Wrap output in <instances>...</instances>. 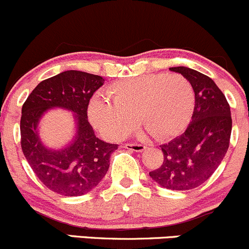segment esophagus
<instances>
[{"label":"esophagus","instance_id":"obj_1","mask_svg":"<svg viewBox=\"0 0 249 249\" xmlns=\"http://www.w3.org/2000/svg\"><path fill=\"white\" fill-rule=\"evenodd\" d=\"M125 149H129V150H132V151H136V153H141V151L145 150V145L143 144H130V143H127V144L124 145Z\"/></svg>","mask_w":249,"mask_h":249}]
</instances>
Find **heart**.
Returning <instances> with one entry per match:
<instances>
[{"label":"heart","instance_id":"heart-1","mask_svg":"<svg viewBox=\"0 0 249 249\" xmlns=\"http://www.w3.org/2000/svg\"><path fill=\"white\" fill-rule=\"evenodd\" d=\"M106 96H95L88 106L90 122L105 137L122 140L138 125L156 140L178 135L192 116L195 90L179 74H156L112 83Z\"/></svg>","mask_w":249,"mask_h":249}]
</instances>
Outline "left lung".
<instances>
[{"label": "left lung", "instance_id": "8db88e82", "mask_svg": "<svg viewBox=\"0 0 249 249\" xmlns=\"http://www.w3.org/2000/svg\"><path fill=\"white\" fill-rule=\"evenodd\" d=\"M169 70L190 81L195 90V108L185 132L161 145L163 163L149 175L168 190H193L213 174L226 156L231 135L230 106L206 75L186 67Z\"/></svg>", "mask_w": 249, "mask_h": 249}]
</instances>
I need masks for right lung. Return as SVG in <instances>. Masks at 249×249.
I'll return each mask as SVG.
<instances>
[{
  "mask_svg": "<svg viewBox=\"0 0 249 249\" xmlns=\"http://www.w3.org/2000/svg\"><path fill=\"white\" fill-rule=\"evenodd\" d=\"M104 81L99 75L67 70L41 81L22 106L23 155L39 180L58 195L76 197L95 188L108 171L111 154L118 149V144L99 140L88 122L89 100ZM52 108L72 111L77 124L72 142L61 149L46 147L37 132L41 117Z\"/></svg>",
  "mask_w": 249,
  "mask_h": 249,
  "instance_id": "add662e5",
  "label": "right lung"
}]
</instances>
